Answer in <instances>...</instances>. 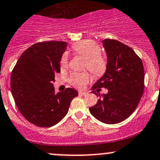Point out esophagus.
<instances>
[{"mask_svg": "<svg viewBox=\"0 0 160 160\" xmlns=\"http://www.w3.org/2000/svg\"><path fill=\"white\" fill-rule=\"evenodd\" d=\"M78 93L80 95H82V96H86L87 94V92H84V91H79Z\"/></svg>", "mask_w": 160, "mask_h": 160, "instance_id": "obj_1", "label": "esophagus"}]
</instances>
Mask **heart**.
<instances>
[{"label":"heart","instance_id":"b5f03b06","mask_svg":"<svg viewBox=\"0 0 160 160\" xmlns=\"http://www.w3.org/2000/svg\"><path fill=\"white\" fill-rule=\"evenodd\" d=\"M72 49L75 53L81 55L85 58L84 67L87 68L94 76L101 77L106 71V58L100 54L99 45L92 40H83L73 44ZM61 69H65L68 66V57L66 54H63L60 61ZM90 80V75L88 72L73 73L69 78V82L73 87L83 88Z\"/></svg>","mask_w":160,"mask_h":160}]
</instances>
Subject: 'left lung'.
Here are the masks:
<instances>
[{
    "label": "left lung",
    "mask_w": 160,
    "mask_h": 160,
    "mask_svg": "<svg viewBox=\"0 0 160 160\" xmlns=\"http://www.w3.org/2000/svg\"><path fill=\"white\" fill-rule=\"evenodd\" d=\"M102 43L108 58L107 69L92 87V92L99 99L89 112L100 122L113 124L128 118L139 104L144 89V69L139 56L127 45L110 38ZM101 88L108 89L102 97L95 92Z\"/></svg>",
    "instance_id": "obj_1"
}]
</instances>
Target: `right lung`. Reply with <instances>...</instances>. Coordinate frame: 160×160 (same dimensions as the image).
<instances>
[{
	"label": "right lung",
	"instance_id": "right-lung-1",
	"mask_svg": "<svg viewBox=\"0 0 160 160\" xmlns=\"http://www.w3.org/2000/svg\"><path fill=\"white\" fill-rule=\"evenodd\" d=\"M67 45L61 41L34 44L21 54L12 71L10 89L16 105L22 116L38 127L49 128L61 122L78 96L71 88L54 93V77L61 71Z\"/></svg>",
	"mask_w": 160,
	"mask_h": 160
}]
</instances>
